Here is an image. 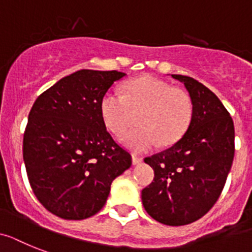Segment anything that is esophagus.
I'll use <instances>...</instances> for the list:
<instances>
[{"label": "esophagus", "mask_w": 252, "mask_h": 252, "mask_svg": "<svg viewBox=\"0 0 252 252\" xmlns=\"http://www.w3.org/2000/svg\"><path fill=\"white\" fill-rule=\"evenodd\" d=\"M143 158H141V156H137V155H133L132 156V162L134 164V165H137V164H141L142 162Z\"/></svg>", "instance_id": "esophagus-1"}]
</instances>
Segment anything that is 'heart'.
Listing matches in <instances>:
<instances>
[{
  "mask_svg": "<svg viewBox=\"0 0 252 252\" xmlns=\"http://www.w3.org/2000/svg\"><path fill=\"white\" fill-rule=\"evenodd\" d=\"M100 113L107 129L116 136L126 132L134 122L133 114L139 113V126L126 133L123 142L133 151H146L158 142L170 146L179 141L191 124L193 106L185 91L143 75L126 82L123 94L107 91L101 98Z\"/></svg>",
  "mask_w": 252,
  "mask_h": 252,
  "instance_id": "heart-1",
  "label": "heart"
}]
</instances>
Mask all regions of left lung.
Instances as JSON below:
<instances>
[{
	"label": "left lung",
	"mask_w": 252,
	"mask_h": 252,
	"mask_svg": "<svg viewBox=\"0 0 252 252\" xmlns=\"http://www.w3.org/2000/svg\"><path fill=\"white\" fill-rule=\"evenodd\" d=\"M191 97L193 115L178 142L145 158L154 182L142 189L147 214L166 225H186L204 217L223 191L234 156V126L208 87L173 74Z\"/></svg>",
	"instance_id": "1"
}]
</instances>
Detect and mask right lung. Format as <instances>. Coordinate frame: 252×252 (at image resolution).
<instances>
[{"instance_id":"obj_1","label":"right lung","mask_w":252,"mask_h":252,"mask_svg":"<svg viewBox=\"0 0 252 252\" xmlns=\"http://www.w3.org/2000/svg\"><path fill=\"white\" fill-rule=\"evenodd\" d=\"M126 73L78 70L39 94L28 116L23 158L38 201L66 220L97 214L132 156L110 136L100 102Z\"/></svg>"}]
</instances>
